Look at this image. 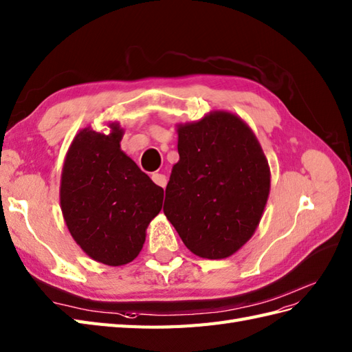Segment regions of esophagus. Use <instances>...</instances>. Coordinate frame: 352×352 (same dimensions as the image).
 <instances>
[{"instance_id": "esophagus-1", "label": "esophagus", "mask_w": 352, "mask_h": 352, "mask_svg": "<svg viewBox=\"0 0 352 352\" xmlns=\"http://www.w3.org/2000/svg\"><path fill=\"white\" fill-rule=\"evenodd\" d=\"M152 181L155 182L158 186L166 188V185H167V176L162 175V173H153L152 175Z\"/></svg>"}]
</instances>
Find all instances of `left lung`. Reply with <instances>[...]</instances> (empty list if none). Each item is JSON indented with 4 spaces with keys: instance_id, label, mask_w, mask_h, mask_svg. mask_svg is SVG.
<instances>
[{
    "instance_id": "8db88e82",
    "label": "left lung",
    "mask_w": 352,
    "mask_h": 352,
    "mask_svg": "<svg viewBox=\"0 0 352 352\" xmlns=\"http://www.w3.org/2000/svg\"><path fill=\"white\" fill-rule=\"evenodd\" d=\"M179 162L164 213L195 255L227 258L250 241L270 191L258 140L241 118L215 111L177 128Z\"/></svg>"
}]
</instances>
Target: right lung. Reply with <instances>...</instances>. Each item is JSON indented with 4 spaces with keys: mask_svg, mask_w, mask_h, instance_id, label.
Here are the masks:
<instances>
[{
    "mask_svg": "<svg viewBox=\"0 0 352 352\" xmlns=\"http://www.w3.org/2000/svg\"><path fill=\"white\" fill-rule=\"evenodd\" d=\"M118 124L102 134L85 128L74 137L63 168L61 209L74 241L107 265L133 261L164 190L121 151Z\"/></svg>",
    "mask_w": 352,
    "mask_h": 352,
    "instance_id": "right-lung-1",
    "label": "right lung"
}]
</instances>
